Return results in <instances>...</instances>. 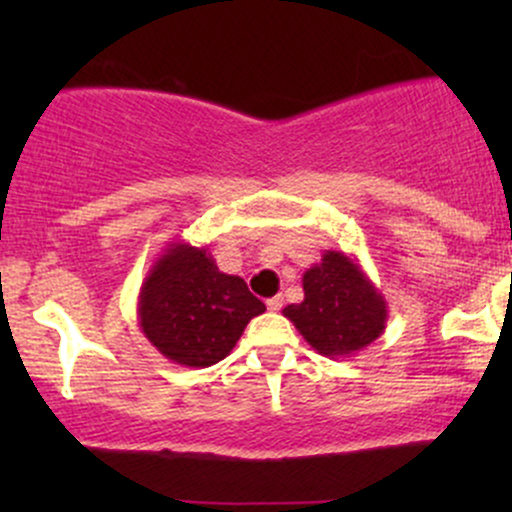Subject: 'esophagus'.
<instances>
[{"label":"esophagus","mask_w":512,"mask_h":512,"mask_svg":"<svg viewBox=\"0 0 512 512\" xmlns=\"http://www.w3.org/2000/svg\"><path fill=\"white\" fill-rule=\"evenodd\" d=\"M267 308L272 310V313H276V310H281V308H284V298H281V296L267 298Z\"/></svg>","instance_id":"obj_1"}]
</instances>
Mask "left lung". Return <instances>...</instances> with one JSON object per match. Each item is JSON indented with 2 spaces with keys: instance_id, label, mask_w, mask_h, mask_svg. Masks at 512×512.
Instances as JSON below:
<instances>
[{
  "instance_id": "left-lung-1",
  "label": "left lung",
  "mask_w": 512,
  "mask_h": 512,
  "mask_svg": "<svg viewBox=\"0 0 512 512\" xmlns=\"http://www.w3.org/2000/svg\"><path fill=\"white\" fill-rule=\"evenodd\" d=\"M303 301L281 313L296 325L317 354L349 358L370 346L387 325V301L356 257L325 250L305 269Z\"/></svg>"
}]
</instances>
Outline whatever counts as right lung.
I'll use <instances>...</instances> for the list:
<instances>
[{
    "instance_id": "1",
    "label": "right lung",
    "mask_w": 512,
    "mask_h": 512,
    "mask_svg": "<svg viewBox=\"0 0 512 512\" xmlns=\"http://www.w3.org/2000/svg\"><path fill=\"white\" fill-rule=\"evenodd\" d=\"M264 303L236 274H223L209 248L173 240L156 257L139 289L144 337L185 368H207L233 351Z\"/></svg>"
}]
</instances>
